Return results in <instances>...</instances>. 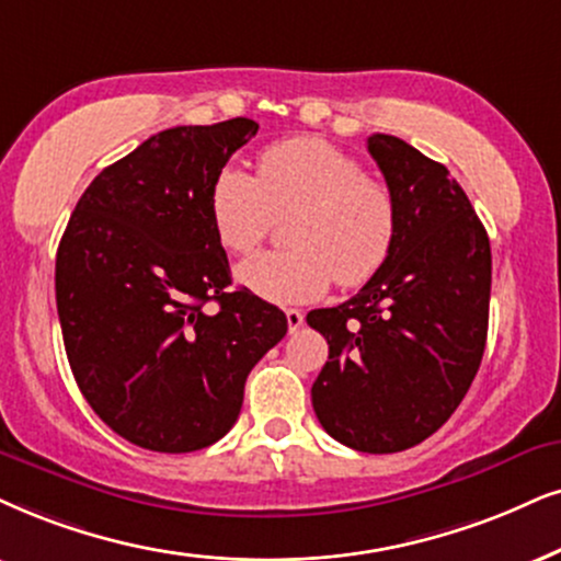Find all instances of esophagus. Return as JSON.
I'll use <instances>...</instances> for the list:
<instances>
[{
  "mask_svg": "<svg viewBox=\"0 0 561 561\" xmlns=\"http://www.w3.org/2000/svg\"><path fill=\"white\" fill-rule=\"evenodd\" d=\"M285 316H287V329H289V333H295V331H300V329H302L305 316L300 313V310L289 308V310H285Z\"/></svg>",
  "mask_w": 561,
  "mask_h": 561,
  "instance_id": "34e87169",
  "label": "esophagus"
}]
</instances>
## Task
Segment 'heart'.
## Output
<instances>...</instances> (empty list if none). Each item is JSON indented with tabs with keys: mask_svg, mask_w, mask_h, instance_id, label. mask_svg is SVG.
I'll use <instances>...</instances> for the list:
<instances>
[{
	"mask_svg": "<svg viewBox=\"0 0 561 561\" xmlns=\"http://www.w3.org/2000/svg\"><path fill=\"white\" fill-rule=\"evenodd\" d=\"M217 238L232 253L253 251L276 219H289L287 251L256 253L236 268L238 282L261 300H318L339 279L359 287L386 264L396 238L391 191L363 165L318 137L266 147L259 175L238 165L217 170L209 188Z\"/></svg>",
	"mask_w": 561,
	"mask_h": 561,
	"instance_id": "1",
	"label": "heart"
}]
</instances>
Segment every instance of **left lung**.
I'll list each match as a JSON object with an SVG mask.
<instances>
[{"label": "left lung", "mask_w": 561, "mask_h": 561, "mask_svg": "<svg viewBox=\"0 0 561 561\" xmlns=\"http://www.w3.org/2000/svg\"><path fill=\"white\" fill-rule=\"evenodd\" d=\"M396 204L386 264L336 308L308 313L329 342L318 422L363 453L414 448L450 420L481 365L492 251L448 168L391 134L367 137Z\"/></svg>", "instance_id": "1"}]
</instances>
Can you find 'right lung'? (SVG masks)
I'll return each mask as SVG.
<instances>
[{
	"label": "right lung",
	"mask_w": 561,
	"mask_h": 561,
	"mask_svg": "<svg viewBox=\"0 0 561 561\" xmlns=\"http://www.w3.org/2000/svg\"><path fill=\"white\" fill-rule=\"evenodd\" d=\"M256 131L230 118L154 134L95 175L61 236L69 367L92 411L139 448L191 453L228 435L248 373L287 333L276 305L228 289L209 211L217 170Z\"/></svg>",
	"instance_id": "right-lung-1"
}]
</instances>
